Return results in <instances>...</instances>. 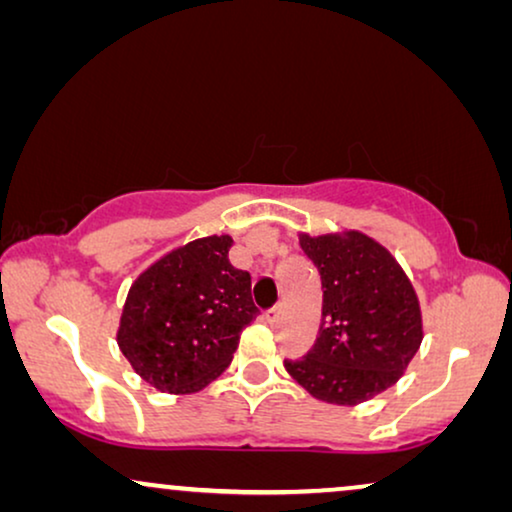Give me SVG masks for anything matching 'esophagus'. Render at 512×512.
<instances>
[{
  "mask_svg": "<svg viewBox=\"0 0 512 512\" xmlns=\"http://www.w3.org/2000/svg\"><path fill=\"white\" fill-rule=\"evenodd\" d=\"M263 319L268 321V324H275V321L279 319V307H270V310H265Z\"/></svg>",
  "mask_w": 512,
  "mask_h": 512,
  "instance_id": "34e87169",
  "label": "esophagus"
}]
</instances>
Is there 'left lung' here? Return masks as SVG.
<instances>
[{
    "label": "left lung",
    "mask_w": 512,
    "mask_h": 512,
    "mask_svg": "<svg viewBox=\"0 0 512 512\" xmlns=\"http://www.w3.org/2000/svg\"><path fill=\"white\" fill-rule=\"evenodd\" d=\"M321 275L319 338L284 359L293 380L335 405L368 401L398 382L422 345V314L401 265L361 233L300 237Z\"/></svg>",
    "instance_id": "8db88e82"
}]
</instances>
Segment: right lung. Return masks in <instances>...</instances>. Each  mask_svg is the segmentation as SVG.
<instances>
[{
	"label": "right lung",
	"mask_w": 512,
	"mask_h": 512,
	"mask_svg": "<svg viewBox=\"0 0 512 512\" xmlns=\"http://www.w3.org/2000/svg\"><path fill=\"white\" fill-rule=\"evenodd\" d=\"M233 240L205 237L142 272L123 307L118 347L137 375L167 394H193L230 366L256 319L251 275L228 261Z\"/></svg>",
	"instance_id": "1"
}]
</instances>
